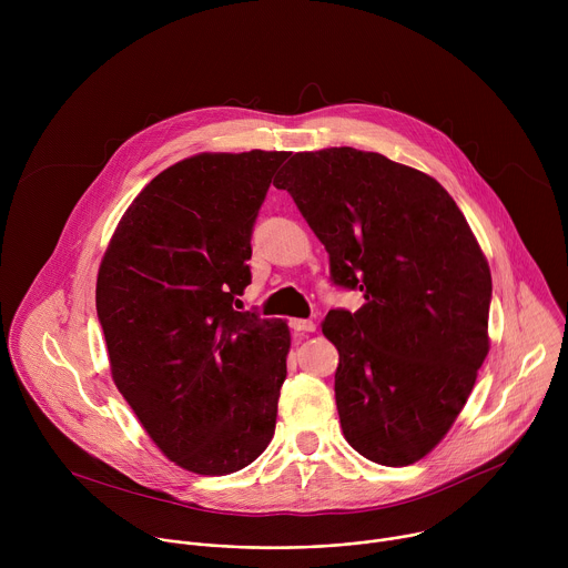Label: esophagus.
I'll return each mask as SVG.
<instances>
[{"instance_id":"esophagus-1","label":"esophagus","mask_w":568,"mask_h":568,"mask_svg":"<svg viewBox=\"0 0 568 568\" xmlns=\"http://www.w3.org/2000/svg\"><path fill=\"white\" fill-rule=\"evenodd\" d=\"M290 328L294 333H314V323L310 318H290Z\"/></svg>"}]
</instances>
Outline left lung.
<instances>
[{
  "label": "left lung",
  "instance_id": "obj_1",
  "mask_svg": "<svg viewBox=\"0 0 568 568\" xmlns=\"http://www.w3.org/2000/svg\"><path fill=\"white\" fill-rule=\"evenodd\" d=\"M331 256L357 312L323 321L339 351L335 399L348 445L402 467L449 432L488 355L493 276L449 193L377 152H296L274 180Z\"/></svg>",
  "mask_w": 568,
  "mask_h": 568
}]
</instances>
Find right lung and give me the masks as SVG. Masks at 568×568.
I'll list each match as a JSON object with an SVG mask.
<instances>
[{"mask_svg": "<svg viewBox=\"0 0 568 568\" xmlns=\"http://www.w3.org/2000/svg\"><path fill=\"white\" fill-rule=\"evenodd\" d=\"M290 152L197 154L121 217L97 283L114 384L154 445L195 474L254 463L276 427L285 321L237 312L252 233Z\"/></svg>", "mask_w": 568, "mask_h": 568, "instance_id": "1", "label": "right lung"}]
</instances>
